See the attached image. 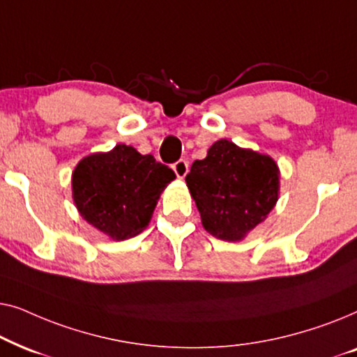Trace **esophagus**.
Here are the masks:
<instances>
[{
    "label": "esophagus",
    "instance_id": "1",
    "mask_svg": "<svg viewBox=\"0 0 357 357\" xmlns=\"http://www.w3.org/2000/svg\"><path fill=\"white\" fill-rule=\"evenodd\" d=\"M172 169H174V172H175V175H177L178 178H183L185 175L188 174V162L185 159H180V160H177V162L172 165Z\"/></svg>",
    "mask_w": 357,
    "mask_h": 357
}]
</instances>
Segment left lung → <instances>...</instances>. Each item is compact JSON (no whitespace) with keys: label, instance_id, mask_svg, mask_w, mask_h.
I'll return each mask as SVG.
<instances>
[{"label":"left lung","instance_id":"obj_1","mask_svg":"<svg viewBox=\"0 0 357 357\" xmlns=\"http://www.w3.org/2000/svg\"><path fill=\"white\" fill-rule=\"evenodd\" d=\"M187 187L211 236L242 241L265 221L280 195V169L270 155L219 139L206 158L195 160Z\"/></svg>","mask_w":357,"mask_h":357}]
</instances>
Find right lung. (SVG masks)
I'll return each instance as SVG.
<instances>
[{"label": "right lung", "instance_id": "1", "mask_svg": "<svg viewBox=\"0 0 357 357\" xmlns=\"http://www.w3.org/2000/svg\"><path fill=\"white\" fill-rule=\"evenodd\" d=\"M174 178V170L151 154L116 144L109 153L79 160L71 177L73 199L97 231L126 241L148 226L160 193Z\"/></svg>", "mask_w": 357, "mask_h": 357}]
</instances>
